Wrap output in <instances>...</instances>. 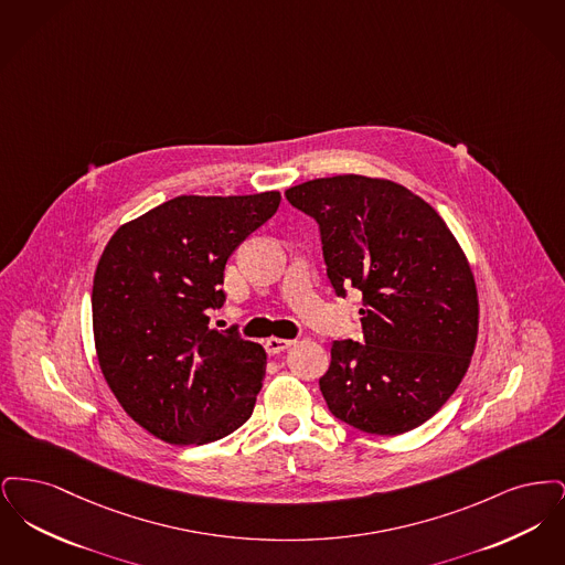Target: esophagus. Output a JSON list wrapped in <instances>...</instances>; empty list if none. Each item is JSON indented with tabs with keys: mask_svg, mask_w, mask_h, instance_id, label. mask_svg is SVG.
Masks as SVG:
<instances>
[{
	"mask_svg": "<svg viewBox=\"0 0 565 565\" xmlns=\"http://www.w3.org/2000/svg\"><path fill=\"white\" fill-rule=\"evenodd\" d=\"M290 345H295V341H292V339H277V337H270L269 341L265 343L267 353H270V355L281 353V351L288 350Z\"/></svg>",
	"mask_w": 565,
	"mask_h": 565,
	"instance_id": "34e87169",
	"label": "esophagus"
}]
</instances>
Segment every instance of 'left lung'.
<instances>
[{"instance_id": "8db88e82", "label": "left lung", "mask_w": 565, "mask_h": 565, "mask_svg": "<svg viewBox=\"0 0 565 565\" xmlns=\"http://www.w3.org/2000/svg\"><path fill=\"white\" fill-rule=\"evenodd\" d=\"M286 199L318 222L337 296L362 292L364 343L334 341L320 379L330 413L379 436L422 426L456 392L477 343V286L459 243L390 180L320 178Z\"/></svg>"}]
</instances>
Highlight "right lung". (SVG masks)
<instances>
[{
	"label": "right lung",
	"mask_w": 565,
	"mask_h": 565,
	"mask_svg": "<svg viewBox=\"0 0 565 565\" xmlns=\"http://www.w3.org/2000/svg\"><path fill=\"white\" fill-rule=\"evenodd\" d=\"M279 192L175 196L120 226L93 281L102 373L143 430L171 445L214 443L243 426L267 353L210 326L226 300L224 267L279 207Z\"/></svg>",
	"instance_id": "right-lung-1"
}]
</instances>
